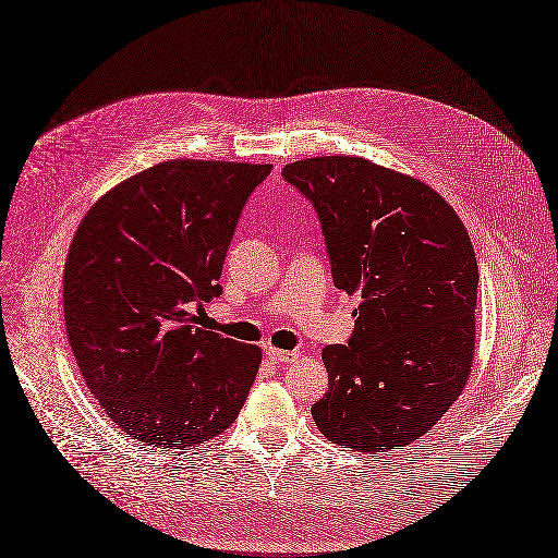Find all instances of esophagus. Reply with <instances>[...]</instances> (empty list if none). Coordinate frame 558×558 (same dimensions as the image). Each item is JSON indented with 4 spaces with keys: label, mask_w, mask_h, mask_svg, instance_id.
<instances>
[{
    "label": "esophagus",
    "mask_w": 558,
    "mask_h": 558,
    "mask_svg": "<svg viewBox=\"0 0 558 558\" xmlns=\"http://www.w3.org/2000/svg\"><path fill=\"white\" fill-rule=\"evenodd\" d=\"M264 354L268 361L274 363H292L296 361V352H284V349H276V347H266Z\"/></svg>",
    "instance_id": "1"
}]
</instances>
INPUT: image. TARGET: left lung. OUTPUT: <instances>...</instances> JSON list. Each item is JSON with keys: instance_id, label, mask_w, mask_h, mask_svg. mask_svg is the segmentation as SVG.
<instances>
[{"instance_id": "left-lung-1", "label": "left lung", "mask_w": 558, "mask_h": 558, "mask_svg": "<svg viewBox=\"0 0 558 558\" xmlns=\"http://www.w3.org/2000/svg\"><path fill=\"white\" fill-rule=\"evenodd\" d=\"M313 204L338 290L361 299L347 344H326L322 435L384 452L423 437L458 400L476 344L478 264L450 204L365 158L290 162Z\"/></svg>"}]
</instances>
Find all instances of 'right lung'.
Masks as SVG:
<instances>
[{"instance_id": "add662e5", "label": "right lung", "mask_w": 558, "mask_h": 558, "mask_svg": "<svg viewBox=\"0 0 558 558\" xmlns=\"http://www.w3.org/2000/svg\"><path fill=\"white\" fill-rule=\"evenodd\" d=\"M274 165L168 160L102 195L64 268V317L92 396L149 448L204 444L230 427L259 347L195 326L241 211Z\"/></svg>"}]
</instances>
